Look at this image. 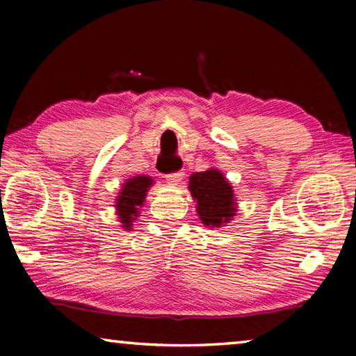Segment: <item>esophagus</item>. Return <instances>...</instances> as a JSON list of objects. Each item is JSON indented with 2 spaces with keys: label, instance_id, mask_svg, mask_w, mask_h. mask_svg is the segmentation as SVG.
<instances>
[{
  "label": "esophagus",
  "instance_id": "esophagus-1",
  "mask_svg": "<svg viewBox=\"0 0 356 356\" xmlns=\"http://www.w3.org/2000/svg\"><path fill=\"white\" fill-rule=\"evenodd\" d=\"M184 177V172L182 171H176V172H171V174H166V182L170 185H177L180 180Z\"/></svg>",
  "mask_w": 356,
  "mask_h": 356
}]
</instances>
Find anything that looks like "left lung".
Listing matches in <instances>:
<instances>
[{
  "mask_svg": "<svg viewBox=\"0 0 356 356\" xmlns=\"http://www.w3.org/2000/svg\"><path fill=\"white\" fill-rule=\"evenodd\" d=\"M188 188L204 226L220 227L236 216L232 186L218 170L191 174Z\"/></svg>",
  "mask_w": 356,
  "mask_h": 356,
  "instance_id": "obj_1",
  "label": "left lung"
}]
</instances>
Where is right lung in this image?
I'll use <instances>...</instances> for the list:
<instances>
[{
	"mask_svg": "<svg viewBox=\"0 0 356 356\" xmlns=\"http://www.w3.org/2000/svg\"><path fill=\"white\" fill-rule=\"evenodd\" d=\"M154 179L149 176H135L129 179L122 185L118 200H116V213L124 229H131L134 221L140 215V207L143 206L147 190L152 186Z\"/></svg>",
	"mask_w": 356,
	"mask_h": 356,
	"instance_id": "add662e5",
	"label": "right lung"
}]
</instances>
